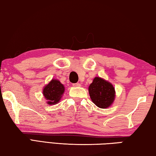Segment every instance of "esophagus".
I'll return each instance as SVG.
<instances>
[{
	"label": "esophagus",
	"instance_id": "obj_1",
	"mask_svg": "<svg viewBox=\"0 0 156 156\" xmlns=\"http://www.w3.org/2000/svg\"><path fill=\"white\" fill-rule=\"evenodd\" d=\"M73 86L74 87H80V86H81V84L79 83H73Z\"/></svg>",
	"mask_w": 156,
	"mask_h": 156
}]
</instances>
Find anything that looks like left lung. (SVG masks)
I'll use <instances>...</instances> for the list:
<instances>
[{
	"label": "left lung",
	"instance_id": "8db88e82",
	"mask_svg": "<svg viewBox=\"0 0 156 156\" xmlns=\"http://www.w3.org/2000/svg\"><path fill=\"white\" fill-rule=\"evenodd\" d=\"M91 100L97 106L106 108L113 104L115 90L112 84L99 76H96L88 87Z\"/></svg>",
	"mask_w": 156,
	"mask_h": 156
}]
</instances>
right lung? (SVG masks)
Segmentation results:
<instances>
[{
  "mask_svg": "<svg viewBox=\"0 0 156 156\" xmlns=\"http://www.w3.org/2000/svg\"><path fill=\"white\" fill-rule=\"evenodd\" d=\"M64 86L59 81L52 80L43 88V94L45 99L48 101V104L53 105L58 103L64 93Z\"/></svg>",
  "mask_w": 156,
  "mask_h": 156,
  "instance_id": "1",
  "label": "right lung"
}]
</instances>
